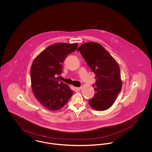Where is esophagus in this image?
<instances>
[{"mask_svg": "<svg viewBox=\"0 0 152 152\" xmlns=\"http://www.w3.org/2000/svg\"><path fill=\"white\" fill-rule=\"evenodd\" d=\"M81 87H75V88H74V91L75 92H78L81 89Z\"/></svg>", "mask_w": 152, "mask_h": 152, "instance_id": "1", "label": "esophagus"}]
</instances>
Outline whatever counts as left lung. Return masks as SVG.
I'll list each match as a JSON object with an SVG mask.
<instances>
[{"label": "left lung", "mask_w": 152, "mask_h": 152, "mask_svg": "<svg viewBox=\"0 0 152 152\" xmlns=\"http://www.w3.org/2000/svg\"><path fill=\"white\" fill-rule=\"evenodd\" d=\"M95 74L94 97L89 104L97 110H105L114 103L122 88L119 65L108 52L95 42L83 44L77 49Z\"/></svg>", "instance_id": "left-lung-1"}]
</instances>
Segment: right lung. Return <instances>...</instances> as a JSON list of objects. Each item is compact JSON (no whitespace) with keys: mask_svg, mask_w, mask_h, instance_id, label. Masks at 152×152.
I'll list each match as a JSON object with an SVG mask.
<instances>
[{"mask_svg":"<svg viewBox=\"0 0 152 152\" xmlns=\"http://www.w3.org/2000/svg\"><path fill=\"white\" fill-rule=\"evenodd\" d=\"M78 44H52L37 56L31 67L33 93L40 104L50 110L63 108L72 97L73 91L57 75H61L66 57L76 51Z\"/></svg>","mask_w":152,"mask_h":152,"instance_id":"add662e5","label":"right lung"}]
</instances>
